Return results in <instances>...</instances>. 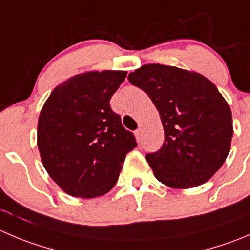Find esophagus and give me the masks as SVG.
I'll list each match as a JSON object with an SVG mask.
<instances>
[{"label": "esophagus", "instance_id": "esophagus-1", "mask_svg": "<svg viewBox=\"0 0 250 250\" xmlns=\"http://www.w3.org/2000/svg\"><path fill=\"white\" fill-rule=\"evenodd\" d=\"M141 136H142V132H141V129H139V130H136V131H135V137H136V140L137 141H141Z\"/></svg>", "mask_w": 250, "mask_h": 250}]
</instances>
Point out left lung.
<instances>
[{
  "label": "left lung",
  "instance_id": "obj_1",
  "mask_svg": "<svg viewBox=\"0 0 250 250\" xmlns=\"http://www.w3.org/2000/svg\"><path fill=\"white\" fill-rule=\"evenodd\" d=\"M158 110L165 142L146 159L161 183L174 189L204 184L222 167L233 135L230 108L217 87L194 71L148 63L129 75Z\"/></svg>",
  "mask_w": 250,
  "mask_h": 250
}]
</instances>
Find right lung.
<instances>
[{"label":"right lung","mask_w":250,"mask_h":250,"mask_svg":"<svg viewBox=\"0 0 250 250\" xmlns=\"http://www.w3.org/2000/svg\"><path fill=\"white\" fill-rule=\"evenodd\" d=\"M126 71H89L55 87L38 120V148L51 179L71 196L92 199L118 182L137 146L110 108Z\"/></svg>","instance_id":"obj_1"}]
</instances>
